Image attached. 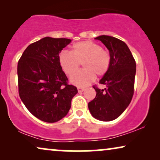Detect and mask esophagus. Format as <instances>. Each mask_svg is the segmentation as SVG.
Listing matches in <instances>:
<instances>
[{
	"instance_id": "esophagus-1",
	"label": "esophagus",
	"mask_w": 160,
	"mask_h": 160,
	"mask_svg": "<svg viewBox=\"0 0 160 160\" xmlns=\"http://www.w3.org/2000/svg\"><path fill=\"white\" fill-rule=\"evenodd\" d=\"M77 89H78V92H82L84 91V89H85L84 87H78Z\"/></svg>"
}]
</instances>
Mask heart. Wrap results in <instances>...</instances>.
<instances>
[{"label":"heart","mask_w":160,"mask_h":160,"mask_svg":"<svg viewBox=\"0 0 160 160\" xmlns=\"http://www.w3.org/2000/svg\"><path fill=\"white\" fill-rule=\"evenodd\" d=\"M58 62L63 72L71 75L83 62L85 69L74 73L71 82L77 86H87L98 76L108 72L111 65L108 52L91 41H83L74 43L71 52L62 50L58 54Z\"/></svg>","instance_id":"heart-1"}]
</instances>
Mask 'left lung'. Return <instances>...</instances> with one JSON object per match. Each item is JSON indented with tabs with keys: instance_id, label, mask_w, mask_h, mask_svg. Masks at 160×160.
<instances>
[{
	"instance_id": "left-lung-1",
	"label": "left lung",
	"mask_w": 160,
	"mask_h": 160,
	"mask_svg": "<svg viewBox=\"0 0 160 160\" xmlns=\"http://www.w3.org/2000/svg\"><path fill=\"white\" fill-rule=\"evenodd\" d=\"M95 39L108 49L111 65L100 81V84L106 85V88L100 89L93 86L96 97L89 102L88 108L94 118L109 122L119 117L130 103L134 94L136 63L124 41L104 35Z\"/></svg>"
}]
</instances>
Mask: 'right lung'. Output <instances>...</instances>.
Segmentation results:
<instances>
[{
  "mask_svg": "<svg viewBox=\"0 0 160 160\" xmlns=\"http://www.w3.org/2000/svg\"><path fill=\"white\" fill-rule=\"evenodd\" d=\"M71 39L45 37L26 48L17 65L19 95L28 110L53 123L67 115L78 90L68 84L58 54Z\"/></svg>",
  "mask_w": 160,
  "mask_h": 160,
  "instance_id": "obj_1",
  "label": "right lung"
}]
</instances>
